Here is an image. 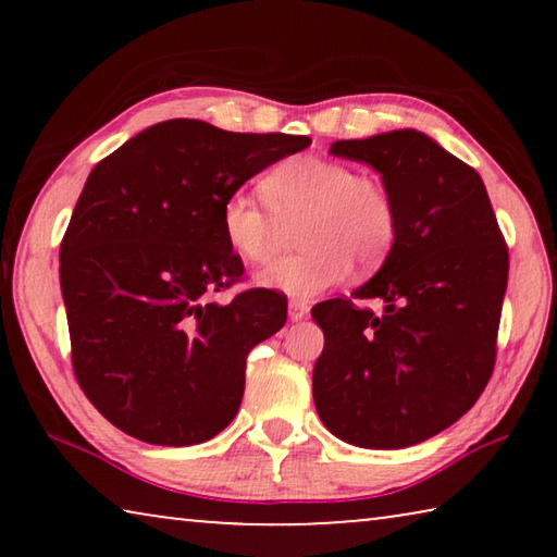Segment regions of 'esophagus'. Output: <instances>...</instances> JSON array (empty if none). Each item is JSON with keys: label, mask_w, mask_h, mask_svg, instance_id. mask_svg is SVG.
I'll return each instance as SVG.
<instances>
[{"label": "esophagus", "mask_w": 557, "mask_h": 557, "mask_svg": "<svg viewBox=\"0 0 557 557\" xmlns=\"http://www.w3.org/2000/svg\"><path fill=\"white\" fill-rule=\"evenodd\" d=\"M307 314H309V307L305 305V301H299V299L289 301V319H292V322H301V319H307Z\"/></svg>", "instance_id": "obj_1"}]
</instances>
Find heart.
Segmentation results:
<instances>
[{
	"label": "heart",
	"instance_id": "obj_1",
	"mask_svg": "<svg viewBox=\"0 0 557 557\" xmlns=\"http://www.w3.org/2000/svg\"><path fill=\"white\" fill-rule=\"evenodd\" d=\"M260 188L265 203L245 191L223 201L221 233L228 248L250 265H262L275 256L280 223L299 219L297 245L307 248L262 272V285L312 297L342 282L351 260L373 265L393 248L398 211L379 176L307 154L272 166Z\"/></svg>",
	"mask_w": 557,
	"mask_h": 557
}]
</instances>
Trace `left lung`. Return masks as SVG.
I'll return each mask as SVG.
<instances>
[{"label":"left lung","mask_w":557,"mask_h":557,"mask_svg":"<svg viewBox=\"0 0 557 557\" xmlns=\"http://www.w3.org/2000/svg\"><path fill=\"white\" fill-rule=\"evenodd\" d=\"M329 152L383 176L398 233L363 287L312 309L324 332L317 412L348 445H418L457 422L492 379L508 248L482 176L422 132L338 139ZM371 298L383 313L364 307Z\"/></svg>","instance_id":"1"}]
</instances>
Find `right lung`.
Returning a JSON list of instances; mask_svg holds the SVG:
<instances>
[{
	"instance_id": "right-lung-1",
	"label": "right lung",
	"mask_w": 557,
	"mask_h": 557,
	"mask_svg": "<svg viewBox=\"0 0 557 557\" xmlns=\"http://www.w3.org/2000/svg\"><path fill=\"white\" fill-rule=\"evenodd\" d=\"M301 135L166 120L92 169L61 240L73 373L117 430L149 445H199L231 425L248 354L287 322L272 289L228 305L243 277L221 206Z\"/></svg>"
}]
</instances>
